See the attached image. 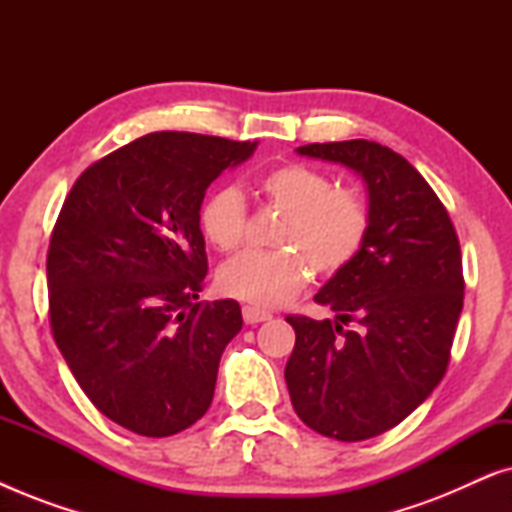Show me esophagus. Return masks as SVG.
<instances>
[{
	"label": "esophagus",
	"mask_w": 512,
	"mask_h": 512,
	"mask_svg": "<svg viewBox=\"0 0 512 512\" xmlns=\"http://www.w3.org/2000/svg\"><path fill=\"white\" fill-rule=\"evenodd\" d=\"M242 317H244V324H261V321H268L272 314L268 310H261V307L244 305L242 307Z\"/></svg>",
	"instance_id": "34e87169"
}]
</instances>
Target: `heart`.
Returning <instances> with one entry per match:
<instances>
[{"label": "heart", "mask_w": 512, "mask_h": 512, "mask_svg": "<svg viewBox=\"0 0 512 512\" xmlns=\"http://www.w3.org/2000/svg\"><path fill=\"white\" fill-rule=\"evenodd\" d=\"M265 205L282 212L268 251H247L219 270V289L244 303L277 307L291 300L314 272L335 277L361 256L370 235V205L352 186L307 163H282L256 179ZM249 214L235 188H216L200 209V230L221 254L242 247Z\"/></svg>", "instance_id": "heart-1"}]
</instances>
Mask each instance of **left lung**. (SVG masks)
Segmentation results:
<instances>
[{
    "label": "left lung",
    "mask_w": 512,
    "mask_h": 512,
    "mask_svg": "<svg viewBox=\"0 0 512 512\" xmlns=\"http://www.w3.org/2000/svg\"><path fill=\"white\" fill-rule=\"evenodd\" d=\"M298 153L368 184L366 247L314 296L338 317H286L296 331L284 368L293 410L321 436L356 443L401 424L443 380L464 307L461 247L443 202L389 146L349 139Z\"/></svg>",
    "instance_id": "1"
}]
</instances>
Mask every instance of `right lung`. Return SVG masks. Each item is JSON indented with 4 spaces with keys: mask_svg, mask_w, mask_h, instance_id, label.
Wrapping results in <instances>:
<instances>
[{
    "mask_svg": "<svg viewBox=\"0 0 512 512\" xmlns=\"http://www.w3.org/2000/svg\"><path fill=\"white\" fill-rule=\"evenodd\" d=\"M256 142L151 132L95 160L62 202L46 256L53 340L90 403L139 436L188 429L214 398L237 300L198 303L207 186Z\"/></svg>",
    "mask_w": 512,
    "mask_h": 512,
    "instance_id": "obj_1",
    "label": "right lung"
}]
</instances>
